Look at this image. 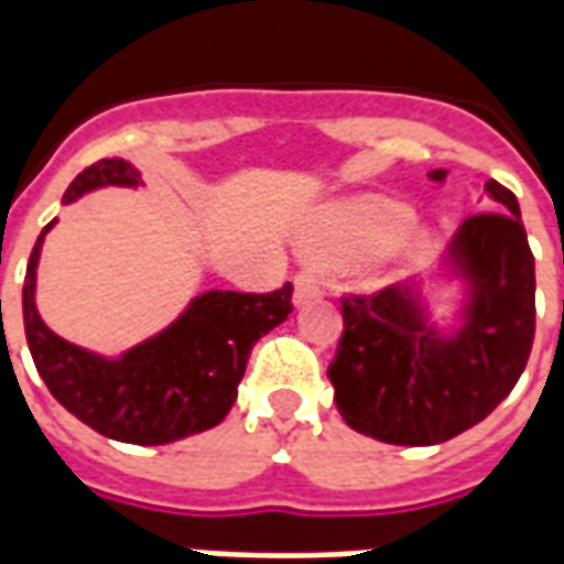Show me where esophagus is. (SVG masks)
I'll return each instance as SVG.
<instances>
[{"label": "esophagus", "instance_id": "obj_1", "mask_svg": "<svg viewBox=\"0 0 564 564\" xmlns=\"http://www.w3.org/2000/svg\"><path fill=\"white\" fill-rule=\"evenodd\" d=\"M293 283H295V293H293L295 305H305V302H311V299H317L319 295V278L311 269L299 271Z\"/></svg>", "mask_w": 564, "mask_h": 564}]
</instances>
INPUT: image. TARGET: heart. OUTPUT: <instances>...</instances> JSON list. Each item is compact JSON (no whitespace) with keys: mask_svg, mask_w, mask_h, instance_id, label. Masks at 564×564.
Returning a JSON list of instances; mask_svg holds the SVG:
<instances>
[{"mask_svg":"<svg viewBox=\"0 0 564 564\" xmlns=\"http://www.w3.org/2000/svg\"><path fill=\"white\" fill-rule=\"evenodd\" d=\"M414 223V208L387 196H362L332 208L314 232L311 250L332 262L378 257L402 241Z\"/></svg>","mask_w":564,"mask_h":564,"instance_id":"1","label":"heart"}]
</instances>
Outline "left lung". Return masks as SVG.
<instances>
[{"label": "left lung", "instance_id": "1", "mask_svg": "<svg viewBox=\"0 0 564 564\" xmlns=\"http://www.w3.org/2000/svg\"><path fill=\"white\" fill-rule=\"evenodd\" d=\"M484 193L496 210L462 223L447 253V274L468 293L456 329L429 319L416 283L341 299L344 332L326 375L356 432L402 447L441 444L517 387L534 341V257L517 196L498 181Z\"/></svg>", "mask_w": 564, "mask_h": 564}]
</instances>
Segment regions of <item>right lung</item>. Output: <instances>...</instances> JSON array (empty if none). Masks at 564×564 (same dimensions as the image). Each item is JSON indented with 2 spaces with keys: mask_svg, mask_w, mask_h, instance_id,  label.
Segmentation results:
<instances>
[{
  "mask_svg": "<svg viewBox=\"0 0 564 564\" xmlns=\"http://www.w3.org/2000/svg\"><path fill=\"white\" fill-rule=\"evenodd\" d=\"M135 184V165L99 160L68 184L66 202L99 186ZM54 223L44 226L32 247L23 281L26 344L51 395L99 435L141 447L214 429L238 399L253 344L290 317L293 283H283L274 293L210 290L196 295L169 329L108 359L68 344L39 317L35 269L44 235Z\"/></svg>",
  "mask_w": 564,
  "mask_h": 564,
  "instance_id": "add662e5",
  "label": "right lung"
}]
</instances>
